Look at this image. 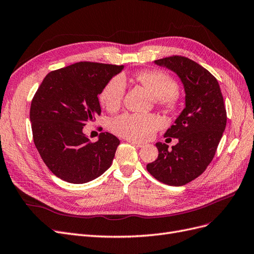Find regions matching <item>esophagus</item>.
Masks as SVG:
<instances>
[{
  "label": "esophagus",
  "mask_w": 254,
  "mask_h": 254,
  "mask_svg": "<svg viewBox=\"0 0 254 254\" xmlns=\"http://www.w3.org/2000/svg\"><path fill=\"white\" fill-rule=\"evenodd\" d=\"M128 141H129L130 144H132V145H134V146H136L138 148H141V147L145 146L144 143H140V141H136V140H133V139H129Z\"/></svg>",
  "instance_id": "1"
}]
</instances>
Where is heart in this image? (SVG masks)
Masks as SVG:
<instances>
[{"label": "heart", "instance_id": "obj_1", "mask_svg": "<svg viewBox=\"0 0 254 254\" xmlns=\"http://www.w3.org/2000/svg\"><path fill=\"white\" fill-rule=\"evenodd\" d=\"M136 79L150 90L159 104L170 108L176 106L179 99L177 83L170 75L161 70H145L138 73ZM125 89L124 77H114L100 94L101 103L107 110H117L123 101ZM160 125V119L154 115L124 114L111 121L110 128L121 136L131 139H147L153 135Z\"/></svg>", "mask_w": 254, "mask_h": 254}]
</instances>
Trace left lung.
Returning <instances> with one entry per match:
<instances>
[{"label": "left lung", "instance_id": "left-lung-1", "mask_svg": "<svg viewBox=\"0 0 254 254\" xmlns=\"http://www.w3.org/2000/svg\"><path fill=\"white\" fill-rule=\"evenodd\" d=\"M174 72L186 93V107L165 137L178 138L169 146L156 143L158 157L147 165L149 173L162 184L185 186L200 176L215 156L226 127V109L218 80L206 68L182 56L154 62Z\"/></svg>", "mask_w": 254, "mask_h": 254}]
</instances>
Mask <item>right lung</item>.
I'll use <instances>...</instances> for the list:
<instances>
[{
  "label": "right lung",
  "instance_id": "add662e5",
  "mask_svg": "<svg viewBox=\"0 0 254 254\" xmlns=\"http://www.w3.org/2000/svg\"><path fill=\"white\" fill-rule=\"evenodd\" d=\"M124 65L77 63L49 73L32 100L34 144L47 167L69 184H86L113 164L117 136L101 133L96 143L83 127L101 115L98 95Z\"/></svg>",
  "mask_w": 254,
  "mask_h": 254
}]
</instances>
